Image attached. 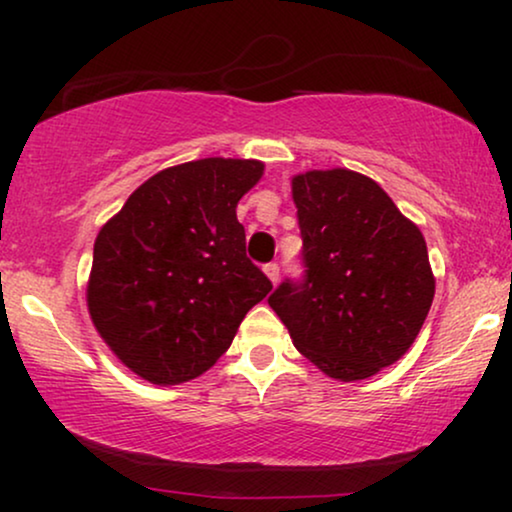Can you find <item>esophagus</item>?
I'll use <instances>...</instances> for the list:
<instances>
[{"label":"esophagus","instance_id":"obj_1","mask_svg":"<svg viewBox=\"0 0 512 512\" xmlns=\"http://www.w3.org/2000/svg\"><path fill=\"white\" fill-rule=\"evenodd\" d=\"M263 272H265V275H268V279H270L272 284L279 282V265H277V263H268V265H265V268H263Z\"/></svg>","mask_w":512,"mask_h":512}]
</instances>
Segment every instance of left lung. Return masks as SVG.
Here are the masks:
<instances>
[{
	"instance_id": "obj_1",
	"label": "left lung",
	"mask_w": 512,
	"mask_h": 512,
	"mask_svg": "<svg viewBox=\"0 0 512 512\" xmlns=\"http://www.w3.org/2000/svg\"><path fill=\"white\" fill-rule=\"evenodd\" d=\"M305 279L268 298L321 373L366 380L408 352L436 293L422 230L366 174L333 167L291 179Z\"/></svg>"
}]
</instances>
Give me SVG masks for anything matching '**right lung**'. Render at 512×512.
I'll return each instance as SVG.
<instances>
[{
  "label": "right lung",
  "mask_w": 512,
  "mask_h": 512,
  "mask_svg": "<svg viewBox=\"0 0 512 512\" xmlns=\"http://www.w3.org/2000/svg\"><path fill=\"white\" fill-rule=\"evenodd\" d=\"M261 160L202 158L160 170L97 233L86 300L121 363L151 384L214 366L242 319L272 291L247 258L237 202Z\"/></svg>",
  "instance_id": "obj_1"
}]
</instances>
